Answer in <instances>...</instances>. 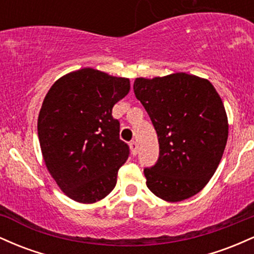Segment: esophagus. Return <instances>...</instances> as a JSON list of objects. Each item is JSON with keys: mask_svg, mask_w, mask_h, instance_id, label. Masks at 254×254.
<instances>
[{"mask_svg": "<svg viewBox=\"0 0 254 254\" xmlns=\"http://www.w3.org/2000/svg\"><path fill=\"white\" fill-rule=\"evenodd\" d=\"M129 146H130V150H132L133 155H136V152H138V142L132 141L129 144Z\"/></svg>", "mask_w": 254, "mask_h": 254, "instance_id": "esophagus-1", "label": "esophagus"}]
</instances>
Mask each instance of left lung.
Instances as JSON below:
<instances>
[{"mask_svg":"<svg viewBox=\"0 0 254 254\" xmlns=\"http://www.w3.org/2000/svg\"><path fill=\"white\" fill-rule=\"evenodd\" d=\"M134 93L158 135L159 158L144 169L146 186L169 203L200 192L217 169L229 124L223 102L207 79L184 72L136 78Z\"/></svg>","mask_w":254,"mask_h":254,"instance_id":"1","label":"left lung"}]
</instances>
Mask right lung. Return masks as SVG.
<instances>
[{
  "label": "right lung",
  "instance_id": "right-lung-1",
  "mask_svg": "<svg viewBox=\"0 0 254 254\" xmlns=\"http://www.w3.org/2000/svg\"><path fill=\"white\" fill-rule=\"evenodd\" d=\"M129 90V79L86 67L64 74L48 91L37 124L39 145L68 198L92 204L115 187L129 150L112 110Z\"/></svg>",
  "mask_w": 254,
  "mask_h": 254
}]
</instances>
